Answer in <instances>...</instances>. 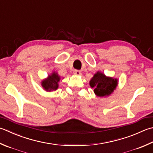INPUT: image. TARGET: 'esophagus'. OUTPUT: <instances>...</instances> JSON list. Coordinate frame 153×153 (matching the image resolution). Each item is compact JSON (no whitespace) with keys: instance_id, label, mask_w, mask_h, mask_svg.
<instances>
[{"instance_id":"esophagus-1","label":"esophagus","mask_w":153,"mask_h":153,"mask_svg":"<svg viewBox=\"0 0 153 153\" xmlns=\"http://www.w3.org/2000/svg\"><path fill=\"white\" fill-rule=\"evenodd\" d=\"M74 75H76V76H79V75L82 74V73H81V71L79 70H74Z\"/></svg>"}]
</instances>
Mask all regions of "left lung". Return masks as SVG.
Returning a JSON list of instances; mask_svg holds the SVG:
<instances>
[{"mask_svg":"<svg viewBox=\"0 0 153 153\" xmlns=\"http://www.w3.org/2000/svg\"><path fill=\"white\" fill-rule=\"evenodd\" d=\"M118 84L117 79L107 77L100 71L95 74L89 82V85L94 88V93L98 97H107L113 93Z\"/></svg>","mask_w":153,"mask_h":153,"instance_id":"obj_1","label":"left lung"}]
</instances>
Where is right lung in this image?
I'll list each match as a JSON object with an SVG mask.
<instances>
[{
  "instance_id": "right-lung-1",
  "label": "right lung",
  "mask_w": 153,
  "mask_h": 153,
  "mask_svg": "<svg viewBox=\"0 0 153 153\" xmlns=\"http://www.w3.org/2000/svg\"><path fill=\"white\" fill-rule=\"evenodd\" d=\"M59 81H60V77L57 73L53 72L51 75H49L46 79H44L41 83L45 90L52 91H55L58 88V82Z\"/></svg>"
}]
</instances>
